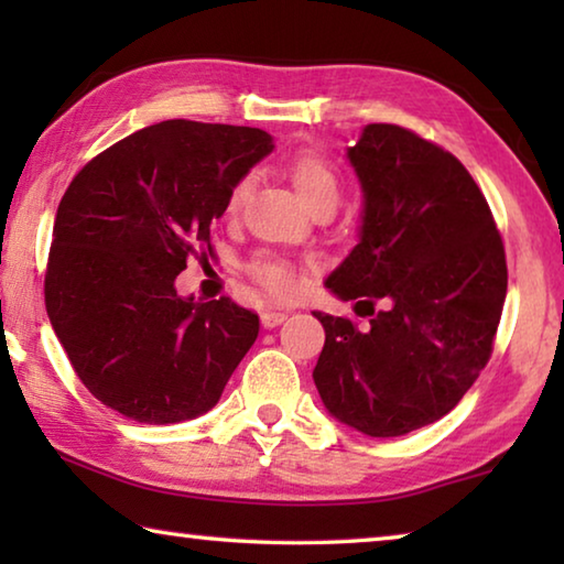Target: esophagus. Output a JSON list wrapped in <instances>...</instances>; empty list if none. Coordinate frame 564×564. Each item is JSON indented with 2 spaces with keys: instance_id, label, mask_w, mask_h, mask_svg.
<instances>
[{
  "instance_id": "esophagus-1",
  "label": "esophagus",
  "mask_w": 564,
  "mask_h": 564,
  "mask_svg": "<svg viewBox=\"0 0 564 564\" xmlns=\"http://www.w3.org/2000/svg\"><path fill=\"white\" fill-rule=\"evenodd\" d=\"M285 318H289V316H285V313H281V311H265V313H261V326L265 330L279 328Z\"/></svg>"
}]
</instances>
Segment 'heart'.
<instances>
[{"label":"heart","instance_id":"b5f03b06","mask_svg":"<svg viewBox=\"0 0 564 564\" xmlns=\"http://www.w3.org/2000/svg\"><path fill=\"white\" fill-rule=\"evenodd\" d=\"M289 174L295 191H299L301 202L308 208L316 204H338L340 178L336 174V169L330 166V161L318 154V151H299V154L289 161ZM248 191H251V178L246 176L238 181L231 188V194H228L226 216H236L241 212ZM248 271H251L253 279L259 281L265 291L279 295V299L295 293V271L291 269L289 261L279 259V256L259 253L251 261V265H248Z\"/></svg>","mask_w":564,"mask_h":564}]
</instances>
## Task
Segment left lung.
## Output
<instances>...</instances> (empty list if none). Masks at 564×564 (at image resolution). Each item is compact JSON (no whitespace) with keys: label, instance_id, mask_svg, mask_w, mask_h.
Listing matches in <instances>:
<instances>
[{"label":"left lung","instance_id":"obj_1","mask_svg":"<svg viewBox=\"0 0 564 564\" xmlns=\"http://www.w3.org/2000/svg\"><path fill=\"white\" fill-rule=\"evenodd\" d=\"M346 159L362 191L358 243L326 289L356 301L368 323L313 311L326 330L313 383L338 423L398 437L473 388L492 352L508 265L488 202L453 154L368 123Z\"/></svg>","mask_w":564,"mask_h":564}]
</instances>
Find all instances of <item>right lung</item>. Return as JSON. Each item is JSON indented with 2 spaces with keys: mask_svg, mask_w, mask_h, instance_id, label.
Returning a JSON list of instances; mask_svg holds the SVG:
<instances>
[{
  "mask_svg": "<svg viewBox=\"0 0 564 564\" xmlns=\"http://www.w3.org/2000/svg\"><path fill=\"white\" fill-rule=\"evenodd\" d=\"M273 151L263 129L161 121L91 159L56 208L46 316L89 393L147 425L194 420L259 336L231 299L194 301L176 275L231 188Z\"/></svg>",
  "mask_w": 564,
  "mask_h": 564,
  "instance_id": "1",
  "label": "right lung"
}]
</instances>
